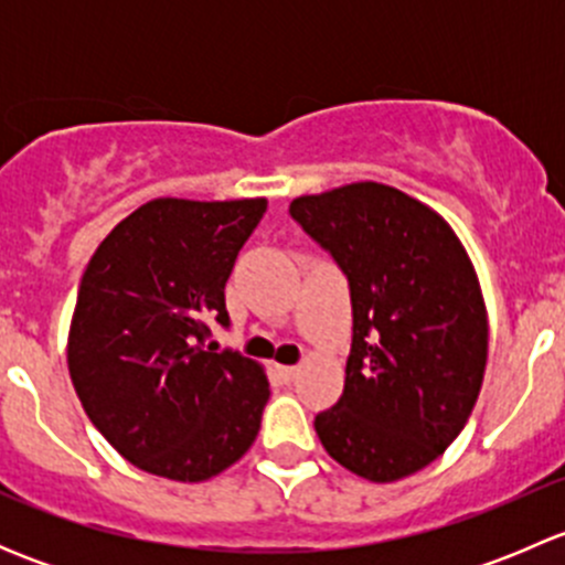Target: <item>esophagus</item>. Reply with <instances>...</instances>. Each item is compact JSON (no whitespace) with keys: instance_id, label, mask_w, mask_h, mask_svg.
<instances>
[{"instance_id":"34e87169","label":"esophagus","mask_w":565,"mask_h":565,"mask_svg":"<svg viewBox=\"0 0 565 565\" xmlns=\"http://www.w3.org/2000/svg\"><path fill=\"white\" fill-rule=\"evenodd\" d=\"M281 374H284V380H287V383H292V380L300 374V366H281Z\"/></svg>"}]
</instances>
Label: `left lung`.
Here are the masks:
<instances>
[{"mask_svg":"<svg viewBox=\"0 0 565 565\" xmlns=\"http://www.w3.org/2000/svg\"><path fill=\"white\" fill-rule=\"evenodd\" d=\"M289 215L350 284L344 393L315 418L324 451L369 481L424 470L459 437L487 369V309L467 250L418 199L352 182Z\"/></svg>","mask_w":565,"mask_h":565,"instance_id":"obj_1","label":"left lung"}]
</instances>
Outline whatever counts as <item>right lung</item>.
Returning a JSON list of instances; mask_svg holds the SVG:
<instances>
[{
    "mask_svg": "<svg viewBox=\"0 0 565 565\" xmlns=\"http://www.w3.org/2000/svg\"><path fill=\"white\" fill-rule=\"evenodd\" d=\"M267 199H152L84 270L67 369L84 413L130 465L207 481L248 451L270 398L259 363L204 347Z\"/></svg>",
    "mask_w": 565,
    "mask_h": 565,
    "instance_id": "obj_1",
    "label": "right lung"
}]
</instances>
